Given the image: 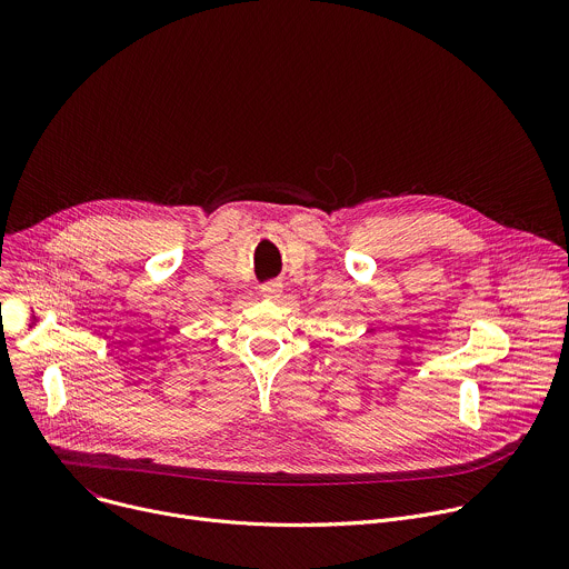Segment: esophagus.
<instances>
[{
    "label": "esophagus",
    "mask_w": 569,
    "mask_h": 569,
    "mask_svg": "<svg viewBox=\"0 0 569 569\" xmlns=\"http://www.w3.org/2000/svg\"><path fill=\"white\" fill-rule=\"evenodd\" d=\"M282 293V284L280 282H267L260 287V296L267 300H276Z\"/></svg>",
    "instance_id": "1"
}]
</instances>
